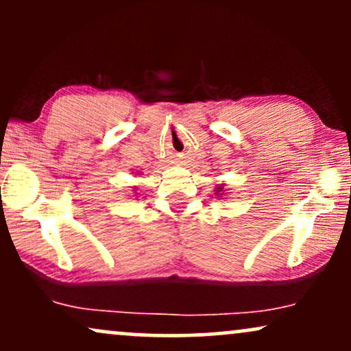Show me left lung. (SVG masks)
Returning a JSON list of instances; mask_svg holds the SVG:
<instances>
[{
	"instance_id": "1",
	"label": "left lung",
	"mask_w": 351,
	"mask_h": 351,
	"mask_svg": "<svg viewBox=\"0 0 351 351\" xmlns=\"http://www.w3.org/2000/svg\"><path fill=\"white\" fill-rule=\"evenodd\" d=\"M219 191H223V186H221V188H216V193H219Z\"/></svg>"
}]
</instances>
